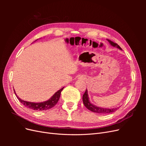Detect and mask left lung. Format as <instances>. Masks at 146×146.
<instances>
[{
    "label": "left lung",
    "instance_id": "8db88e82",
    "mask_svg": "<svg viewBox=\"0 0 146 146\" xmlns=\"http://www.w3.org/2000/svg\"><path fill=\"white\" fill-rule=\"evenodd\" d=\"M107 41L110 42V44H111L113 47H116L118 48L119 49L122 50V48L120 47L117 44L114 43V42L109 40V39H107ZM83 102L84 105L85 106L86 108H87L88 110H90V111L96 113H99V114H108V113H111L113 112H114L115 111L119 108H101L99 107H97V106L93 105L90 102V101L89 100V97H88V90H86L85 93L83 95Z\"/></svg>",
    "mask_w": 146,
    "mask_h": 146
}]
</instances>
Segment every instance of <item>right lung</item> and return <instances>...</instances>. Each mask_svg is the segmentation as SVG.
Here are the masks:
<instances>
[{
	"label": "right lung",
	"mask_w": 146,
	"mask_h": 146,
	"mask_svg": "<svg viewBox=\"0 0 146 146\" xmlns=\"http://www.w3.org/2000/svg\"><path fill=\"white\" fill-rule=\"evenodd\" d=\"M63 88L64 87L61 88V89H60V90H58V91H56L48 100L44 102H38V103L31 102H27V101L22 100L17 96L15 90H14V92L16 96L17 97V98L18 99V100L21 102V103L23 104L25 107H27L30 109L38 110V111H44V110H49L52 107H54V106L56 104V103L58 102L61 95V92L62 91Z\"/></svg>",
	"instance_id": "1"
}]
</instances>
